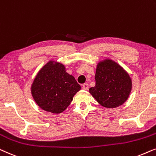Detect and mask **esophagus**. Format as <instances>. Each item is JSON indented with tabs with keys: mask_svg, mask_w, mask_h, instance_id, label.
Instances as JSON below:
<instances>
[{
	"mask_svg": "<svg viewBox=\"0 0 156 156\" xmlns=\"http://www.w3.org/2000/svg\"><path fill=\"white\" fill-rule=\"evenodd\" d=\"M82 88L83 89V90H88V83H84V84H83Z\"/></svg>",
	"mask_w": 156,
	"mask_h": 156,
	"instance_id": "1",
	"label": "esophagus"
}]
</instances>
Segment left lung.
Wrapping results in <instances>:
<instances>
[{
    "mask_svg": "<svg viewBox=\"0 0 156 156\" xmlns=\"http://www.w3.org/2000/svg\"><path fill=\"white\" fill-rule=\"evenodd\" d=\"M95 86L89 93L100 105L108 108L120 106L127 101L132 90V79L117 62L105 58L97 63Z\"/></svg>",
    "mask_w": 156,
    "mask_h": 156,
    "instance_id": "8db88e82",
    "label": "left lung"
}]
</instances>
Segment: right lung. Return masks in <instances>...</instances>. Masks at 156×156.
<instances>
[{
	"label": "right lung",
	"mask_w": 156,
	"mask_h": 156,
	"mask_svg": "<svg viewBox=\"0 0 156 156\" xmlns=\"http://www.w3.org/2000/svg\"><path fill=\"white\" fill-rule=\"evenodd\" d=\"M81 88L75 78L59 62L49 61L39 70L31 84L35 102L41 109L52 113L63 112Z\"/></svg>",
	"instance_id": "add662e5"
}]
</instances>
